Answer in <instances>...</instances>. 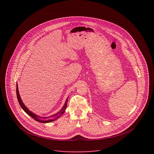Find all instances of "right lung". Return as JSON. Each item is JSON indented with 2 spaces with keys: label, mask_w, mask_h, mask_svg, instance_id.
Here are the masks:
<instances>
[{
  "label": "right lung",
  "mask_w": 154,
  "mask_h": 154,
  "mask_svg": "<svg viewBox=\"0 0 154 154\" xmlns=\"http://www.w3.org/2000/svg\"><path fill=\"white\" fill-rule=\"evenodd\" d=\"M16 95H17V98L18 102H19L20 106L22 107V108L24 109V111L27 114H28L29 116H30L32 118H33L35 120L39 122H42V123L50 122L54 121L57 119L58 118H59L64 113V112H65V109H66V106H67V103H68V97L66 100L65 103L63 105V108L60 109V112H58L56 114H55L54 115H52L51 116H49V117H41V116H39L38 115H35V113H33L31 111H30L29 109L26 106V105L24 104L23 101H22V100L20 99V95H19V91H18L17 83L16 85Z\"/></svg>",
  "instance_id": "obj_1"
}]
</instances>
